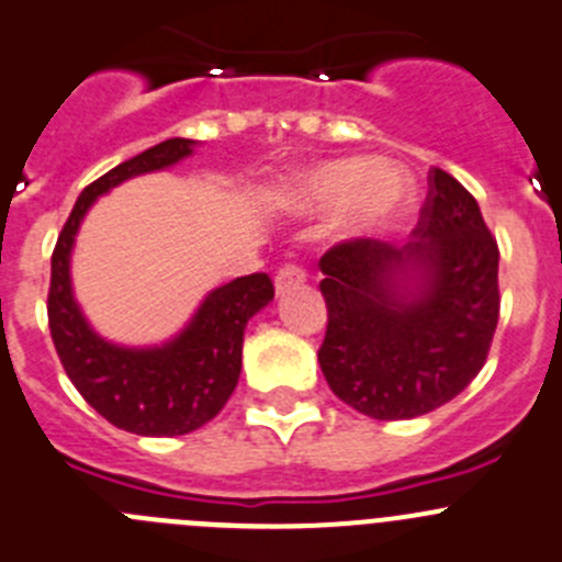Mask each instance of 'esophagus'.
Returning a JSON list of instances; mask_svg holds the SVG:
<instances>
[{"mask_svg":"<svg viewBox=\"0 0 562 562\" xmlns=\"http://www.w3.org/2000/svg\"><path fill=\"white\" fill-rule=\"evenodd\" d=\"M305 280H307L305 269H299V266H282L274 277L277 296H282V293L293 291V288H299V285H305Z\"/></svg>","mask_w":562,"mask_h":562,"instance_id":"34e87169","label":"esophagus"}]
</instances>
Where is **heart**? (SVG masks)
Masks as SVG:
<instances>
[{
    "label": "heart",
    "mask_w": 562,
    "mask_h": 562,
    "mask_svg": "<svg viewBox=\"0 0 562 562\" xmlns=\"http://www.w3.org/2000/svg\"><path fill=\"white\" fill-rule=\"evenodd\" d=\"M288 196L302 213L344 207L340 224L349 235H380L402 222L413 202V182L391 162L338 157L302 171Z\"/></svg>",
    "instance_id": "heart-1"
}]
</instances>
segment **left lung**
<instances>
[{"label":"left lung","instance_id":"obj_1","mask_svg":"<svg viewBox=\"0 0 562 562\" xmlns=\"http://www.w3.org/2000/svg\"><path fill=\"white\" fill-rule=\"evenodd\" d=\"M327 335L324 380L380 422L447 405L480 374L499 322V246L476 199L447 171L407 244L360 238L318 260Z\"/></svg>","mask_w":562,"mask_h":562}]
</instances>
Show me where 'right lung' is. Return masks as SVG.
Here are the masks:
<instances>
[{
    "mask_svg": "<svg viewBox=\"0 0 562 562\" xmlns=\"http://www.w3.org/2000/svg\"><path fill=\"white\" fill-rule=\"evenodd\" d=\"M196 140L169 138L99 177L77 199L52 255L49 329L57 358L82 400L135 435L175 438L216 418L240 376L244 329L274 299L266 274L238 277L202 299L191 322L169 340L124 346L102 338L82 313L71 285V251L82 218L99 196L133 177L166 171L193 155Z\"/></svg>",
    "mask_w": 562,
    "mask_h": 562,
    "instance_id": "right-lung-1",
    "label": "right lung"
}]
</instances>
